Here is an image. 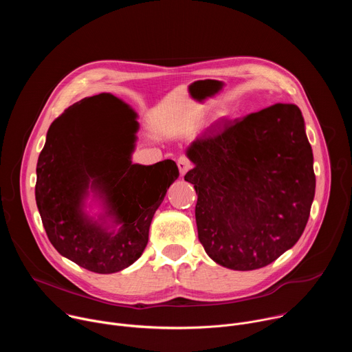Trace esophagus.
I'll return each instance as SVG.
<instances>
[{
    "mask_svg": "<svg viewBox=\"0 0 352 352\" xmlns=\"http://www.w3.org/2000/svg\"><path fill=\"white\" fill-rule=\"evenodd\" d=\"M177 164H178V170H179V173H181L182 177L188 173V170L192 168V163H190L186 157H184V156H181V157L178 159Z\"/></svg>",
    "mask_w": 352,
    "mask_h": 352,
    "instance_id": "1",
    "label": "esophagus"
}]
</instances>
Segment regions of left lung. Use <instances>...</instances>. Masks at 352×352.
<instances>
[{
  "label": "left lung",
  "instance_id": "1",
  "mask_svg": "<svg viewBox=\"0 0 352 352\" xmlns=\"http://www.w3.org/2000/svg\"><path fill=\"white\" fill-rule=\"evenodd\" d=\"M197 195V236L223 267L256 270L302 235L315 197L314 153L302 113L277 103L223 121L186 148Z\"/></svg>",
  "mask_w": 352,
  "mask_h": 352
}]
</instances>
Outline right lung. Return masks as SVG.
Here are the masks:
<instances>
[{
	"label": "right lung",
	"instance_id": "obj_1",
	"mask_svg": "<svg viewBox=\"0 0 352 352\" xmlns=\"http://www.w3.org/2000/svg\"><path fill=\"white\" fill-rule=\"evenodd\" d=\"M107 96L121 117L110 125L87 120L96 97L64 111L47 132L37 160L36 204L53 246L78 266L117 273L136 262L148 241V228L170 185L179 177L173 160L153 166L132 163L138 114L122 100ZM102 208L97 218L87 199Z\"/></svg>",
	"mask_w": 352,
	"mask_h": 352
}]
</instances>
